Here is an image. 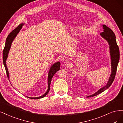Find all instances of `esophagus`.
Instances as JSON below:
<instances>
[{
    "mask_svg": "<svg viewBox=\"0 0 123 123\" xmlns=\"http://www.w3.org/2000/svg\"><path fill=\"white\" fill-rule=\"evenodd\" d=\"M64 65L66 66L69 67L70 66V65H71V62L69 61H66L65 62H64Z\"/></svg>",
    "mask_w": 123,
    "mask_h": 123,
    "instance_id": "1",
    "label": "esophagus"
}]
</instances>
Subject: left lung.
I'll list each match as a JSON object with an SVG mask.
<instances>
[{
    "mask_svg": "<svg viewBox=\"0 0 123 123\" xmlns=\"http://www.w3.org/2000/svg\"><path fill=\"white\" fill-rule=\"evenodd\" d=\"M103 27L104 29L103 32L100 33V35L102 37L107 41L109 45L110 55L111 60V73L106 85L99 89L93 94L88 96L87 98L93 97V96L101 93L102 92L106 90L110 86L114 80L117 68V65L119 59H120V50H119V48L117 43L116 39H115L116 37H115L114 32L112 30L107 27L105 25H103Z\"/></svg>",
    "mask_w": 123,
    "mask_h": 123,
    "instance_id": "left-lung-1",
    "label": "left lung"
}]
</instances>
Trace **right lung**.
Listing matches in <instances>:
<instances>
[{"mask_svg":"<svg viewBox=\"0 0 123 123\" xmlns=\"http://www.w3.org/2000/svg\"><path fill=\"white\" fill-rule=\"evenodd\" d=\"M24 25V24H20L16 29H15L13 31L11 32L9 34V35L8 36V37H7V38H6L5 46L4 48V49H3V54H2L3 62V65H4V66H5V67L6 71V75H7V76H8L9 80V73L8 71V68H7V66L6 65V60L7 58H8L9 52L10 49L11 44H12V43L14 39L15 38V37L17 36L18 33H19V32L21 29ZM60 66H61V63L59 62L54 63L53 65H52L51 66L49 72V73H48V90L47 91V92L45 93L42 96H39V97L31 98V97H28V96H27V97H28V98H31V99H35L41 98H43L44 97V96H45L48 94V93L49 92V91L50 90V86L52 79V77L54 76L55 73L56 72H57L60 69ZM9 81H10V80H9Z\"/></svg>","mask_w":123,"mask_h":123,"instance_id":"1","label":"right lung"}]
</instances>
